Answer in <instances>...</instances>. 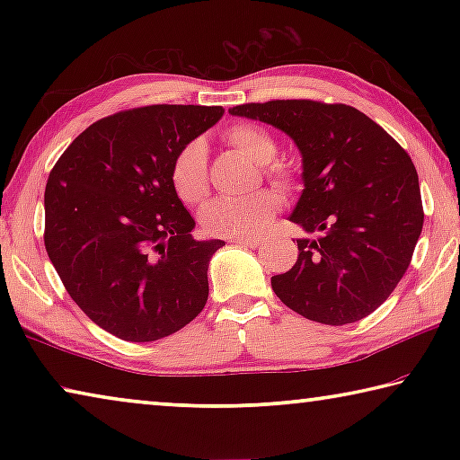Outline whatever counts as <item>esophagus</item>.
I'll return each mask as SVG.
<instances>
[{"label":"esophagus","instance_id":"esophagus-1","mask_svg":"<svg viewBox=\"0 0 460 460\" xmlns=\"http://www.w3.org/2000/svg\"><path fill=\"white\" fill-rule=\"evenodd\" d=\"M233 243L243 245V247H258L261 245L260 237H233Z\"/></svg>","mask_w":460,"mask_h":460}]
</instances>
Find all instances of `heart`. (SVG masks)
<instances>
[{"instance_id": "b5f03b06", "label": "heart", "mask_w": 460, "mask_h": 460, "mask_svg": "<svg viewBox=\"0 0 460 460\" xmlns=\"http://www.w3.org/2000/svg\"><path fill=\"white\" fill-rule=\"evenodd\" d=\"M227 142L237 152L261 166L268 181L282 190H292L296 184L294 170L271 162L278 154L276 139L270 131L255 123H235L225 131ZM170 182L176 197L186 205H194L208 192V166L207 147L200 139L184 144L176 152L170 166ZM279 197L271 190H261L247 199H215L207 202L200 211V223L207 233L217 237H249L261 231L278 213Z\"/></svg>"}]
</instances>
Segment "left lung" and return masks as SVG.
<instances>
[{"mask_svg":"<svg viewBox=\"0 0 460 460\" xmlns=\"http://www.w3.org/2000/svg\"><path fill=\"white\" fill-rule=\"evenodd\" d=\"M229 113L270 123L302 154L305 190L290 217L314 239L271 276L279 300L308 321L357 323L394 292L424 225L418 172L387 131L345 103L276 99Z\"/></svg>","mask_w":460,"mask_h":460,"instance_id":"left-lung-1","label":"left lung"}]
</instances>
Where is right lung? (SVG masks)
I'll list each match as a JSON object with an SVG mask.
<instances>
[{
    "instance_id": "add662e5",
    "label": "right lung",
    "mask_w": 460,
    "mask_h": 460,
    "mask_svg": "<svg viewBox=\"0 0 460 460\" xmlns=\"http://www.w3.org/2000/svg\"><path fill=\"white\" fill-rule=\"evenodd\" d=\"M223 107L146 105L93 123L50 170L44 245L66 292L118 339L168 337L200 314L221 239L194 241L170 166Z\"/></svg>"
}]
</instances>
